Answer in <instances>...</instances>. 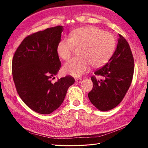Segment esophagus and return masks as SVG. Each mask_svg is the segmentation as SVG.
<instances>
[{
  "instance_id": "34e87169",
  "label": "esophagus",
  "mask_w": 148,
  "mask_h": 148,
  "mask_svg": "<svg viewBox=\"0 0 148 148\" xmlns=\"http://www.w3.org/2000/svg\"><path fill=\"white\" fill-rule=\"evenodd\" d=\"M81 80H82V79H81V78H76V79H75V81H76V83H80V82H81Z\"/></svg>"
}]
</instances>
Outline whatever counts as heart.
Wrapping results in <instances>:
<instances>
[{
	"mask_svg": "<svg viewBox=\"0 0 148 148\" xmlns=\"http://www.w3.org/2000/svg\"><path fill=\"white\" fill-rule=\"evenodd\" d=\"M80 48V57L73 58L66 62L63 70L66 74L79 77L90 69L100 67L111 58L116 48L114 36L96 27L79 28L71 32L69 37H64L56 48L58 56L67 60L72 56L74 48Z\"/></svg>",
	"mask_w": 148,
	"mask_h": 148,
	"instance_id": "b5f03b06",
	"label": "heart"
}]
</instances>
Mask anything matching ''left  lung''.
Masks as SVG:
<instances>
[{
	"label": "left lung",
	"mask_w": 148,
	"mask_h": 148,
	"mask_svg": "<svg viewBox=\"0 0 148 148\" xmlns=\"http://www.w3.org/2000/svg\"><path fill=\"white\" fill-rule=\"evenodd\" d=\"M118 45L108 62L94 74L103 79L91 77L93 86L88 98L100 111H108L120 103L129 89L134 71L132 53L127 40L119 34Z\"/></svg>",
	"instance_id": "obj_1"
}]
</instances>
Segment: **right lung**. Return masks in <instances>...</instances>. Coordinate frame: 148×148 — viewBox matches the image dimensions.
Wrapping results in <instances>:
<instances>
[{
    "instance_id": "right-lung-1",
    "label": "right lung",
    "mask_w": 148,
    "mask_h": 148,
    "mask_svg": "<svg viewBox=\"0 0 148 148\" xmlns=\"http://www.w3.org/2000/svg\"><path fill=\"white\" fill-rule=\"evenodd\" d=\"M63 30L62 26H56L28 36L12 58V78L18 95L39 114H48L57 109L75 81L67 76L52 82L61 67L56 48Z\"/></svg>"
}]
</instances>
